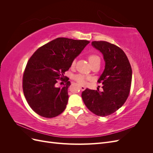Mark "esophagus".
<instances>
[{
  "mask_svg": "<svg viewBox=\"0 0 153 153\" xmlns=\"http://www.w3.org/2000/svg\"><path fill=\"white\" fill-rule=\"evenodd\" d=\"M80 88L81 91H84V90L85 89V87L82 86V85H80Z\"/></svg>",
  "mask_w": 153,
  "mask_h": 153,
  "instance_id": "esophagus-1",
  "label": "esophagus"
}]
</instances>
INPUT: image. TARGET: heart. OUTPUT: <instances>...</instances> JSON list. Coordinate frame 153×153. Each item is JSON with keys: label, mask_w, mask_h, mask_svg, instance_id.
<instances>
[{"label": "heart", "mask_w": 153, "mask_h": 153, "mask_svg": "<svg viewBox=\"0 0 153 153\" xmlns=\"http://www.w3.org/2000/svg\"><path fill=\"white\" fill-rule=\"evenodd\" d=\"M97 60H100V57L98 56V55H96L95 54H91L89 56V61L90 62L91 64H92L93 62L97 61ZM75 61H73L72 62V66H75ZM74 79H75L78 83H79L80 84H84L85 83V80L87 79L88 78L85 77L84 75H76L75 76H74L73 77Z\"/></svg>", "instance_id": "heart-1"}]
</instances>
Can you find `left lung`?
I'll return each instance as SVG.
<instances>
[{"mask_svg": "<svg viewBox=\"0 0 153 153\" xmlns=\"http://www.w3.org/2000/svg\"><path fill=\"white\" fill-rule=\"evenodd\" d=\"M92 46L103 54L105 69L98 82L103 91L87 89L82 92L84 103L91 112L101 117L117 111L126 101L130 91L132 69L126 55L116 45L106 41H92Z\"/></svg>", "mask_w": 153, "mask_h": 153, "instance_id": "8db88e82", "label": "left lung"}]
</instances>
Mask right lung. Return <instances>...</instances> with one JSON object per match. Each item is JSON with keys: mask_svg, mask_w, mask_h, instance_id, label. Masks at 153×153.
<instances>
[{"mask_svg": "<svg viewBox=\"0 0 153 153\" xmlns=\"http://www.w3.org/2000/svg\"><path fill=\"white\" fill-rule=\"evenodd\" d=\"M89 43L87 40L58 38L32 55L23 76V91L27 103L36 114L52 118L64 112L71 85L64 75ZM59 79L67 82L62 88L55 86Z\"/></svg>", "mask_w": 153, "mask_h": 153, "instance_id": "obj_1", "label": "right lung"}]
</instances>
